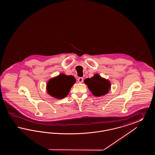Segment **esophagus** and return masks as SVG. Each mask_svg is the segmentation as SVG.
<instances>
[{
  "label": "esophagus",
  "instance_id": "obj_1",
  "mask_svg": "<svg viewBox=\"0 0 155 155\" xmlns=\"http://www.w3.org/2000/svg\"><path fill=\"white\" fill-rule=\"evenodd\" d=\"M83 81H84V79H83L82 77H80V78H78V81L79 83H82Z\"/></svg>",
  "mask_w": 155,
  "mask_h": 155
}]
</instances>
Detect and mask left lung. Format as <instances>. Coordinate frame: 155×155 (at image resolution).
Segmentation results:
<instances>
[{
    "instance_id": "obj_1",
    "label": "left lung",
    "mask_w": 155,
    "mask_h": 155,
    "mask_svg": "<svg viewBox=\"0 0 155 155\" xmlns=\"http://www.w3.org/2000/svg\"><path fill=\"white\" fill-rule=\"evenodd\" d=\"M84 83L94 96L99 97L106 95L111 89L109 80L102 77L99 74H94L90 78L85 79Z\"/></svg>"
}]
</instances>
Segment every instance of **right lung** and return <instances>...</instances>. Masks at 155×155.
Returning <instances> with one entry per match:
<instances>
[{
  "label": "right lung",
  "instance_id": "right-lung-1",
  "mask_svg": "<svg viewBox=\"0 0 155 155\" xmlns=\"http://www.w3.org/2000/svg\"><path fill=\"white\" fill-rule=\"evenodd\" d=\"M75 82L74 76L60 74L51 78L47 82V92L49 95L56 99H63L67 96Z\"/></svg>",
  "mask_w": 155,
  "mask_h": 155
}]
</instances>
